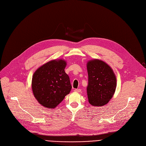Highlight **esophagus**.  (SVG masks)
<instances>
[{"label": "esophagus", "mask_w": 146, "mask_h": 146, "mask_svg": "<svg viewBox=\"0 0 146 146\" xmlns=\"http://www.w3.org/2000/svg\"><path fill=\"white\" fill-rule=\"evenodd\" d=\"M74 91L80 92V91H81V89H74Z\"/></svg>", "instance_id": "obj_1"}]
</instances>
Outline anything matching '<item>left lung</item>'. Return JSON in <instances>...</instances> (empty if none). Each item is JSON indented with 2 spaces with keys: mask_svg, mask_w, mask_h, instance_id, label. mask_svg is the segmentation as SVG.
Returning a JSON list of instances; mask_svg holds the SVG:
<instances>
[{
  "mask_svg": "<svg viewBox=\"0 0 146 146\" xmlns=\"http://www.w3.org/2000/svg\"><path fill=\"white\" fill-rule=\"evenodd\" d=\"M89 102L94 106L106 104L112 98L117 86V80L112 69L99 60L89 61L87 64Z\"/></svg>",
  "mask_w": 146,
  "mask_h": 146,
  "instance_id": "left-lung-1",
  "label": "left lung"
}]
</instances>
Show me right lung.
<instances>
[{"label":"right lung","mask_w":146,"mask_h":146,"mask_svg":"<svg viewBox=\"0 0 146 146\" xmlns=\"http://www.w3.org/2000/svg\"><path fill=\"white\" fill-rule=\"evenodd\" d=\"M66 65L64 60H52L43 64L34 74L33 92L43 106L56 108L71 91L70 79L64 71Z\"/></svg>","instance_id":"1"}]
</instances>
